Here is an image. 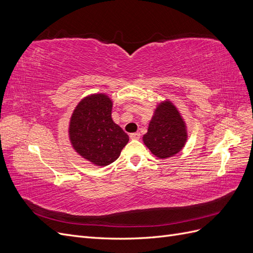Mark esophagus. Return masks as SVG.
<instances>
[{"instance_id":"1","label":"esophagus","mask_w":253,"mask_h":253,"mask_svg":"<svg viewBox=\"0 0 253 253\" xmlns=\"http://www.w3.org/2000/svg\"><path fill=\"white\" fill-rule=\"evenodd\" d=\"M129 138L134 139V140L139 139V138H140V134H139V133H132L131 135H129Z\"/></svg>"}]
</instances>
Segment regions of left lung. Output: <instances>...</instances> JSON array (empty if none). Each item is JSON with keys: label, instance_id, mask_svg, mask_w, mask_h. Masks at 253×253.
I'll list each match as a JSON object with an SVG mask.
<instances>
[{"label": "left lung", "instance_id": "1", "mask_svg": "<svg viewBox=\"0 0 253 253\" xmlns=\"http://www.w3.org/2000/svg\"><path fill=\"white\" fill-rule=\"evenodd\" d=\"M188 138L186 124L175 105L169 100L160 102L149 124L142 140L160 159L174 156L185 147Z\"/></svg>", "mask_w": 253, "mask_h": 253}]
</instances>
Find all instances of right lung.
Wrapping results in <instances>:
<instances>
[{"label":"right lung","mask_w":253,"mask_h":253,"mask_svg":"<svg viewBox=\"0 0 253 253\" xmlns=\"http://www.w3.org/2000/svg\"><path fill=\"white\" fill-rule=\"evenodd\" d=\"M113 102L104 94L89 95L76 106L70 121L74 150L98 167L114 163L128 142V136L112 119Z\"/></svg>","instance_id":"1"}]
</instances>
